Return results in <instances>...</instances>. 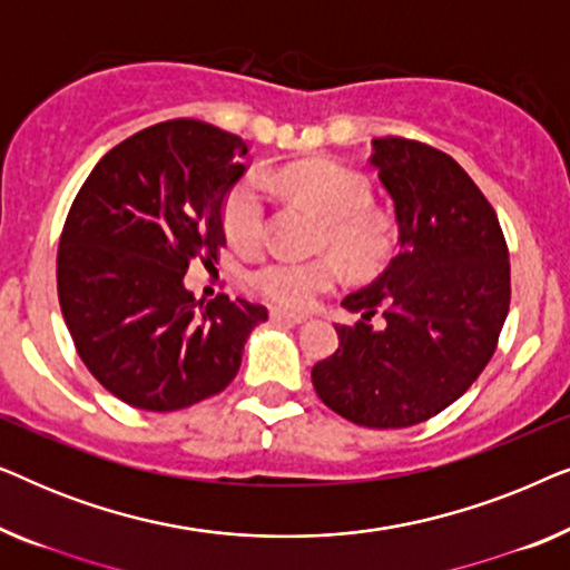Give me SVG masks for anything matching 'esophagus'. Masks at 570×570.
Listing matches in <instances>:
<instances>
[{
    "label": "esophagus",
    "mask_w": 570,
    "mask_h": 570,
    "mask_svg": "<svg viewBox=\"0 0 570 570\" xmlns=\"http://www.w3.org/2000/svg\"><path fill=\"white\" fill-rule=\"evenodd\" d=\"M269 316H272V322H283V324H306L308 322V316L291 314V311H283V308H272Z\"/></svg>",
    "instance_id": "34e87169"
}]
</instances>
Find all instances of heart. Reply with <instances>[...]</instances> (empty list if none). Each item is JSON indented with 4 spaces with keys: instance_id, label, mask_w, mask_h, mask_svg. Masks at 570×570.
Segmentation results:
<instances>
[{
    "instance_id": "heart-1",
    "label": "heart",
    "mask_w": 570,
    "mask_h": 570,
    "mask_svg": "<svg viewBox=\"0 0 570 570\" xmlns=\"http://www.w3.org/2000/svg\"><path fill=\"white\" fill-rule=\"evenodd\" d=\"M279 184L314 202L326 220L324 244L355 272L376 269L392 248V233L368 213L371 189L361 176L332 160H311L285 168ZM267 228V197L256 178L238 184L225 202V230L238 246H254ZM340 264L332 256L293 259L275 256L254 269L252 283L264 298L285 308H308L318 295L340 283Z\"/></svg>"
}]
</instances>
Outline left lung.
<instances>
[{
  "label": "left lung",
  "instance_id": "1",
  "mask_svg": "<svg viewBox=\"0 0 570 570\" xmlns=\"http://www.w3.org/2000/svg\"><path fill=\"white\" fill-rule=\"evenodd\" d=\"M371 145L400 254L342 301L361 318L334 324L340 347L311 379L350 423L410 428L456 402L493 357L511 303L509 246L495 209L451 155L404 137Z\"/></svg>",
  "mask_w": 570,
  "mask_h": 570
}]
</instances>
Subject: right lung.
Listing matches in <instances>:
<instances>
[{
  "label": "right lung",
  "mask_w": 570,
  "mask_h": 570,
  "mask_svg": "<svg viewBox=\"0 0 570 570\" xmlns=\"http://www.w3.org/2000/svg\"><path fill=\"white\" fill-rule=\"evenodd\" d=\"M244 139L194 119L147 127L108 150L69 207L57 256L59 306L77 353L114 396L174 412L223 392L267 308L184 275L217 262L223 209L246 170Z\"/></svg>",
  "instance_id": "obj_1"
}]
</instances>
